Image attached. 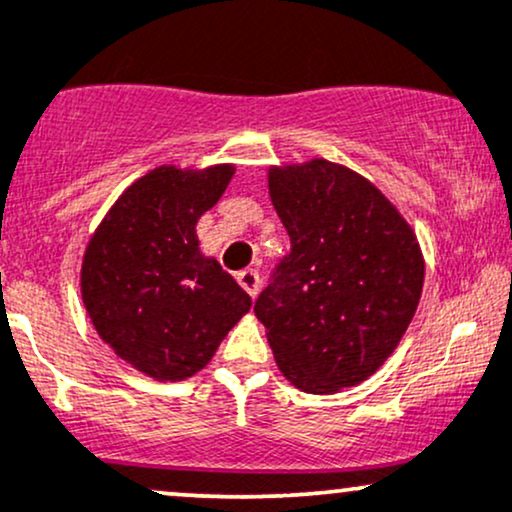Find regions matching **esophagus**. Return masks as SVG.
<instances>
[{
	"instance_id": "obj_1",
	"label": "esophagus",
	"mask_w": 512,
	"mask_h": 512,
	"mask_svg": "<svg viewBox=\"0 0 512 512\" xmlns=\"http://www.w3.org/2000/svg\"><path fill=\"white\" fill-rule=\"evenodd\" d=\"M238 284L255 298L260 293V272L257 269H245V272L238 274Z\"/></svg>"
}]
</instances>
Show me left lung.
<instances>
[{
	"instance_id": "8db88e82",
	"label": "left lung",
	"mask_w": 512,
	"mask_h": 512,
	"mask_svg": "<svg viewBox=\"0 0 512 512\" xmlns=\"http://www.w3.org/2000/svg\"><path fill=\"white\" fill-rule=\"evenodd\" d=\"M269 197L291 238L255 301L276 363L303 392L358 385L416 313V236L378 187L325 158L269 170Z\"/></svg>"
}]
</instances>
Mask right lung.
Segmentation results:
<instances>
[{"label": "right lung", "mask_w": 512, "mask_h": 512, "mask_svg": "<svg viewBox=\"0 0 512 512\" xmlns=\"http://www.w3.org/2000/svg\"><path fill=\"white\" fill-rule=\"evenodd\" d=\"M233 166H161L129 185L88 243L81 296L117 356L156 380L202 370L250 296L199 252L195 226L226 192Z\"/></svg>", "instance_id": "right-lung-1"}]
</instances>
